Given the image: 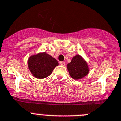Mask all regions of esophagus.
I'll use <instances>...</instances> for the list:
<instances>
[{
	"instance_id": "obj_1",
	"label": "esophagus",
	"mask_w": 121,
	"mask_h": 121,
	"mask_svg": "<svg viewBox=\"0 0 121 121\" xmlns=\"http://www.w3.org/2000/svg\"><path fill=\"white\" fill-rule=\"evenodd\" d=\"M60 64H61V65H62V66H65L66 65L65 62H63V61H61Z\"/></svg>"
}]
</instances>
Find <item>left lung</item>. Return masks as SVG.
Masks as SVG:
<instances>
[{
	"instance_id": "left-lung-1",
	"label": "left lung",
	"mask_w": 121,
	"mask_h": 121,
	"mask_svg": "<svg viewBox=\"0 0 121 121\" xmlns=\"http://www.w3.org/2000/svg\"><path fill=\"white\" fill-rule=\"evenodd\" d=\"M67 68L71 78L74 79H80L89 73V67L86 61L80 55H76L71 62L67 65Z\"/></svg>"
}]
</instances>
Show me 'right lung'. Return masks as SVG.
<instances>
[{"instance_id": "obj_1", "label": "right lung", "mask_w": 121, "mask_h": 121, "mask_svg": "<svg viewBox=\"0 0 121 121\" xmlns=\"http://www.w3.org/2000/svg\"><path fill=\"white\" fill-rule=\"evenodd\" d=\"M58 65V63L56 60L45 52L31 56L28 60L30 71L38 79H43L50 76Z\"/></svg>"}]
</instances>
